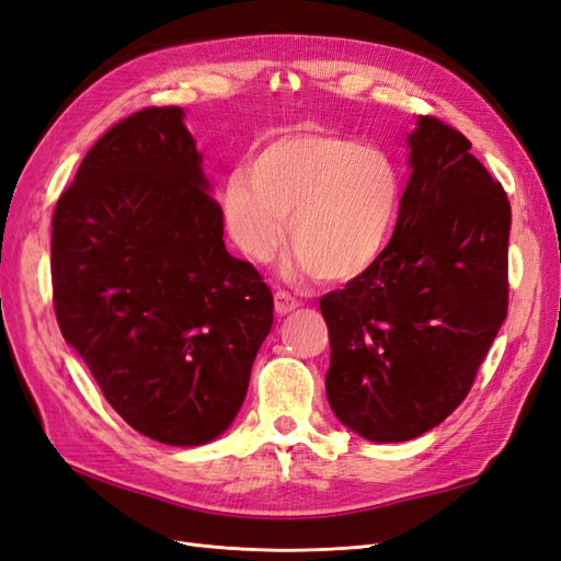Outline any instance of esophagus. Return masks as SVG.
I'll use <instances>...</instances> for the list:
<instances>
[{
	"mask_svg": "<svg viewBox=\"0 0 561 561\" xmlns=\"http://www.w3.org/2000/svg\"><path fill=\"white\" fill-rule=\"evenodd\" d=\"M274 301H276L274 307H276V313H278V316L290 313V311H295V309L299 307V299H297V297H293L290 293H285V290H276Z\"/></svg>",
	"mask_w": 561,
	"mask_h": 561,
	"instance_id": "1",
	"label": "esophagus"
}]
</instances>
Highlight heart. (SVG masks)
Masks as SVG:
<instances>
[{
	"mask_svg": "<svg viewBox=\"0 0 561 561\" xmlns=\"http://www.w3.org/2000/svg\"><path fill=\"white\" fill-rule=\"evenodd\" d=\"M402 173L386 149L330 128L276 135L229 175L219 215L250 260H268L285 239L322 283H344L375 264L393 236Z\"/></svg>",
	"mask_w": 561,
	"mask_h": 561,
	"instance_id": "1",
	"label": "heart"
}]
</instances>
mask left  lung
Masks as SVG:
<instances>
[{
	"mask_svg": "<svg viewBox=\"0 0 561 561\" xmlns=\"http://www.w3.org/2000/svg\"><path fill=\"white\" fill-rule=\"evenodd\" d=\"M407 145L412 175L393 239L320 299L330 407L371 443H404L443 423L507 316L511 201L501 182L437 116H419Z\"/></svg>",
	"mask_w": 561,
	"mask_h": 561,
	"instance_id": "1",
	"label": "left lung"
}]
</instances>
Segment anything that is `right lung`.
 Wrapping results in <instances>:
<instances>
[{
    "instance_id": "add662e5",
    "label": "right lung",
    "mask_w": 561,
    "mask_h": 561,
    "mask_svg": "<svg viewBox=\"0 0 561 561\" xmlns=\"http://www.w3.org/2000/svg\"><path fill=\"white\" fill-rule=\"evenodd\" d=\"M180 107H145L83 157L56 203L60 332L130 428L196 447L225 433L274 322V295L225 248Z\"/></svg>"
}]
</instances>
